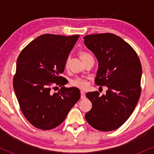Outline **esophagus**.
I'll return each mask as SVG.
<instances>
[{"instance_id": "obj_1", "label": "esophagus", "mask_w": 154, "mask_h": 154, "mask_svg": "<svg viewBox=\"0 0 154 154\" xmlns=\"http://www.w3.org/2000/svg\"><path fill=\"white\" fill-rule=\"evenodd\" d=\"M81 99H85V93H84V92L83 91H81Z\"/></svg>"}]
</instances>
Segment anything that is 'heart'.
Masks as SVG:
<instances>
[{"label":"heart","mask_w":154,"mask_h":154,"mask_svg":"<svg viewBox=\"0 0 154 154\" xmlns=\"http://www.w3.org/2000/svg\"><path fill=\"white\" fill-rule=\"evenodd\" d=\"M89 55H90V54L87 53V52H82L81 54L82 59L85 58L86 57ZM69 62V58H67V60H66V62H65V66L66 67L68 66ZM71 85L73 86V87L79 88V89L85 90L88 86V82L87 81V79H83V78H76V79H73L71 81Z\"/></svg>","instance_id":"heart-1"}]
</instances>
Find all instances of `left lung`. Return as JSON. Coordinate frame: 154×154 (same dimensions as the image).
Returning <instances> with one entry per match:
<instances>
[{
	"label": "left lung",
	"mask_w": 154,
	"mask_h": 154,
	"mask_svg": "<svg viewBox=\"0 0 154 154\" xmlns=\"http://www.w3.org/2000/svg\"><path fill=\"white\" fill-rule=\"evenodd\" d=\"M83 38L100 62L94 82L108 88L105 95L97 91L86 94L92 107L85 119L94 129L112 131L129 119L140 97V58L129 44L113 33L87 35Z\"/></svg>",
	"instance_id": "obj_1"
}]
</instances>
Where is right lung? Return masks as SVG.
<instances>
[{
    "instance_id": "add662e5",
    "label": "right lung",
    "mask_w": 154,
    "mask_h": 154,
    "mask_svg": "<svg viewBox=\"0 0 154 154\" xmlns=\"http://www.w3.org/2000/svg\"><path fill=\"white\" fill-rule=\"evenodd\" d=\"M79 35L43 34L29 43L17 61L13 87L21 111L31 125L43 130L60 125L81 97L79 88L64 87L69 52ZM59 85L57 93L51 90Z\"/></svg>"
}]
</instances>
